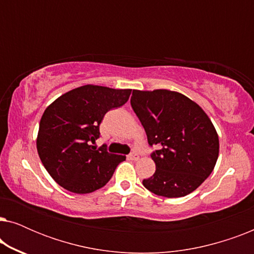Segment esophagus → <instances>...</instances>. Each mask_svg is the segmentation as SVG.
<instances>
[{"label":"esophagus","instance_id":"obj_1","mask_svg":"<svg viewBox=\"0 0 254 254\" xmlns=\"http://www.w3.org/2000/svg\"><path fill=\"white\" fill-rule=\"evenodd\" d=\"M128 158H129L130 161H137V159L140 158V156H138L136 152H131V154L128 155Z\"/></svg>","mask_w":254,"mask_h":254}]
</instances>
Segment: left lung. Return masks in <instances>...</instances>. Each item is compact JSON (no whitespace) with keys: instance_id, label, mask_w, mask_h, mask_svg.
<instances>
[{"instance_id":"obj_1","label":"left lung","mask_w":254,"mask_h":254,"mask_svg":"<svg viewBox=\"0 0 254 254\" xmlns=\"http://www.w3.org/2000/svg\"><path fill=\"white\" fill-rule=\"evenodd\" d=\"M131 109L143 126L156 171L143 179L156 195L180 197L206 180L218 157V136L204 111L179 92L133 90Z\"/></svg>"}]
</instances>
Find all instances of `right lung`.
I'll return each instance as SVG.
<instances>
[{"label": "right lung", "mask_w": 254, "mask_h": 254, "mask_svg": "<svg viewBox=\"0 0 254 254\" xmlns=\"http://www.w3.org/2000/svg\"><path fill=\"white\" fill-rule=\"evenodd\" d=\"M131 90L84 85L69 91L45 110L37 149L45 169L59 185L77 194L102 189L126 156L96 149L99 125L110 110L123 106Z\"/></svg>", "instance_id": "add662e5"}]
</instances>
